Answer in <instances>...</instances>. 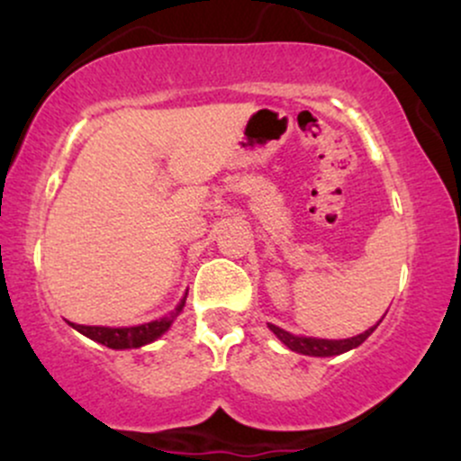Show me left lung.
<instances>
[{
    "label": "left lung",
    "instance_id": "8db88e82",
    "mask_svg": "<svg viewBox=\"0 0 461 461\" xmlns=\"http://www.w3.org/2000/svg\"><path fill=\"white\" fill-rule=\"evenodd\" d=\"M268 327H271V331L279 338V340L284 342L285 347L290 348V351L303 353V356L330 357V356H340V353L351 351V348H356V347L362 345V342L366 340L370 333L375 331V327H377V325H373V327H370V330H366L364 333H359V336L347 338V340H325V338L293 336V333H290V331H284L282 327L271 325V322H268Z\"/></svg>",
    "mask_w": 461,
    "mask_h": 461
}]
</instances>
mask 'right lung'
<instances>
[{"label":"right lung","instance_id":"right-lung-1","mask_svg":"<svg viewBox=\"0 0 461 461\" xmlns=\"http://www.w3.org/2000/svg\"><path fill=\"white\" fill-rule=\"evenodd\" d=\"M184 297L177 303V308L173 312H168L167 316L162 319L145 322V325H136V327H95V325H76L71 322V327H76L79 333L88 336L95 342H102V345L110 347V348H136L142 345H149V342L160 338L164 331L171 327V322L177 319V314L184 308Z\"/></svg>","mask_w":461,"mask_h":461}]
</instances>
